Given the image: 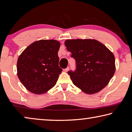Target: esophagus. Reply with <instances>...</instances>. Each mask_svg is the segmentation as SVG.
I'll use <instances>...</instances> for the list:
<instances>
[{
	"label": "esophagus",
	"instance_id": "34e87169",
	"mask_svg": "<svg viewBox=\"0 0 132 132\" xmlns=\"http://www.w3.org/2000/svg\"><path fill=\"white\" fill-rule=\"evenodd\" d=\"M69 68H70V67H68L67 68H65L64 70V71H65V72H67V71L69 70Z\"/></svg>",
	"mask_w": 132,
	"mask_h": 132
}]
</instances>
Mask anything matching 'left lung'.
<instances>
[{"mask_svg":"<svg viewBox=\"0 0 132 132\" xmlns=\"http://www.w3.org/2000/svg\"><path fill=\"white\" fill-rule=\"evenodd\" d=\"M76 68L68 72L73 84L85 93H97L108 84L115 71V57L105 46L93 39L65 42Z\"/></svg>","mask_w":132,"mask_h":132,"instance_id":"obj_1","label":"left lung"}]
</instances>
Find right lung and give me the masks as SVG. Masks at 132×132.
<instances>
[{
	"label": "right lung",
	"instance_id": "right-lung-1",
	"mask_svg": "<svg viewBox=\"0 0 132 132\" xmlns=\"http://www.w3.org/2000/svg\"><path fill=\"white\" fill-rule=\"evenodd\" d=\"M60 43L40 40L31 44L18 59L17 75L28 90L42 94L52 89L62 70L59 65Z\"/></svg>",
	"mask_w": 132,
	"mask_h": 132
}]
</instances>
